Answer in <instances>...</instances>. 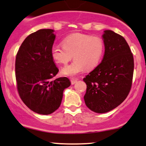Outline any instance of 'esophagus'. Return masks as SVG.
<instances>
[{
  "mask_svg": "<svg viewBox=\"0 0 146 146\" xmlns=\"http://www.w3.org/2000/svg\"><path fill=\"white\" fill-rule=\"evenodd\" d=\"M77 82V80H75V79H72L71 80V84H76Z\"/></svg>",
  "mask_w": 146,
  "mask_h": 146,
  "instance_id": "esophagus-1",
  "label": "esophagus"
}]
</instances>
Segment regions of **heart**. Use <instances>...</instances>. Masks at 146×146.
Instances as JSON below:
<instances>
[{
  "label": "heart",
  "instance_id": "heart-1",
  "mask_svg": "<svg viewBox=\"0 0 146 146\" xmlns=\"http://www.w3.org/2000/svg\"><path fill=\"white\" fill-rule=\"evenodd\" d=\"M62 46H53L51 56L56 62L66 65L72 58L74 61L62 70L64 75L75 76L84 70H91L99 65L104 53L105 46L100 37L83 33H73L62 41Z\"/></svg>",
  "mask_w": 146,
  "mask_h": 146
}]
</instances>
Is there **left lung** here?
<instances>
[{
  "mask_svg": "<svg viewBox=\"0 0 146 146\" xmlns=\"http://www.w3.org/2000/svg\"><path fill=\"white\" fill-rule=\"evenodd\" d=\"M105 52L102 62L83 79L87 88L86 106L96 113H106L123 102L132 84L133 54L122 36L107 30L102 36Z\"/></svg>",
  "mask_w": 146,
  "mask_h": 146,
  "instance_id": "obj_1",
  "label": "left lung"
}]
</instances>
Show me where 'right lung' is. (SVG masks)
<instances>
[{
    "label": "right lung",
    "instance_id": "1",
    "mask_svg": "<svg viewBox=\"0 0 146 146\" xmlns=\"http://www.w3.org/2000/svg\"><path fill=\"white\" fill-rule=\"evenodd\" d=\"M52 29H40L26 38L17 54V90L25 104L42 115L60 107L64 90L70 86L66 77L52 79L58 72L51 56L56 36Z\"/></svg>",
    "mask_w": 146,
    "mask_h": 146
}]
</instances>
